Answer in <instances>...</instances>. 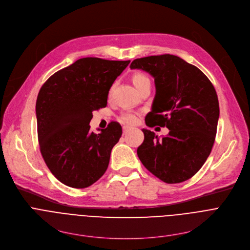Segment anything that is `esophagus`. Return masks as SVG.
Here are the masks:
<instances>
[{"label":"esophagus","instance_id":"obj_1","mask_svg":"<svg viewBox=\"0 0 250 250\" xmlns=\"http://www.w3.org/2000/svg\"><path fill=\"white\" fill-rule=\"evenodd\" d=\"M129 129H130V128H129L128 126H124V127H123V130H124V134H126V133L129 131Z\"/></svg>","mask_w":250,"mask_h":250}]
</instances>
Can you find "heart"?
<instances>
[{"instance_id": "b5f03b06", "label": "heart", "mask_w": 250, "mask_h": 250, "mask_svg": "<svg viewBox=\"0 0 250 250\" xmlns=\"http://www.w3.org/2000/svg\"><path fill=\"white\" fill-rule=\"evenodd\" d=\"M131 82H132L133 86L135 87V89L138 91L140 88H142L145 85L149 84L150 80L146 75H144V74L136 73V74L132 75ZM113 89H114V87L111 88L110 95L112 94ZM138 119H139V116H138L137 113H134V112H125V113H123L121 115L120 122L123 123L124 125H136L138 123Z\"/></svg>"}]
</instances>
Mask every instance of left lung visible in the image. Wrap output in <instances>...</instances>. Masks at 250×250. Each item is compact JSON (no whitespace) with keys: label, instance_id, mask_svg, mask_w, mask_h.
I'll list each match as a JSON object with an SVG mask.
<instances>
[{"label":"left lung","instance_id":"8db88e82","mask_svg":"<svg viewBox=\"0 0 250 250\" xmlns=\"http://www.w3.org/2000/svg\"><path fill=\"white\" fill-rule=\"evenodd\" d=\"M130 68L154 78L156 94L146 124L169 129L161 138L142 129L145 140L137 148L138 158L165 183L190 179L204 165L215 142L220 117L215 88L199 68L171 54L134 59Z\"/></svg>","mask_w":250,"mask_h":250}]
</instances>
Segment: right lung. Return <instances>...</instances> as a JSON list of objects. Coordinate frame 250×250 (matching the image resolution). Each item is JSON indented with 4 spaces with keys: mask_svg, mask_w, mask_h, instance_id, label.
<instances>
[{
    "mask_svg": "<svg viewBox=\"0 0 250 250\" xmlns=\"http://www.w3.org/2000/svg\"><path fill=\"white\" fill-rule=\"evenodd\" d=\"M129 62L81 58L41 88L35 104L40 148L48 169L64 185L87 188L108 168L122 126L113 122L94 133L89 124L93 111L106 105L113 83Z\"/></svg>",
    "mask_w": 250,
    "mask_h": 250,
    "instance_id": "1",
    "label": "right lung"
}]
</instances>
